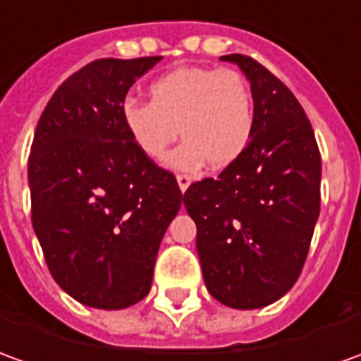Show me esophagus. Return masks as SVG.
Segmentation results:
<instances>
[{"label":"esophagus","instance_id":"obj_1","mask_svg":"<svg viewBox=\"0 0 361 361\" xmlns=\"http://www.w3.org/2000/svg\"><path fill=\"white\" fill-rule=\"evenodd\" d=\"M189 183H191V178L188 173H178V185H180L181 191H185L189 188Z\"/></svg>","mask_w":361,"mask_h":361}]
</instances>
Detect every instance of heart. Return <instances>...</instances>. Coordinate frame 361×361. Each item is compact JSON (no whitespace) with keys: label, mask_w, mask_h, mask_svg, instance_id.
Here are the masks:
<instances>
[{"label":"heart","mask_w":361,"mask_h":361,"mask_svg":"<svg viewBox=\"0 0 361 361\" xmlns=\"http://www.w3.org/2000/svg\"><path fill=\"white\" fill-rule=\"evenodd\" d=\"M150 102L127 99L123 123L137 148L162 162L170 146L183 138L170 158L178 170L203 164L221 170L244 152L254 130V97L248 80L231 68L183 66L154 80Z\"/></svg>","instance_id":"heart-1"}]
</instances>
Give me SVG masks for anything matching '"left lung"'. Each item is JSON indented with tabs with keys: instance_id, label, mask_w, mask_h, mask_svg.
<instances>
[{
	"instance_id": "1",
	"label": "left lung",
	"mask_w": 361,
	"mask_h": 361,
	"mask_svg": "<svg viewBox=\"0 0 361 361\" xmlns=\"http://www.w3.org/2000/svg\"><path fill=\"white\" fill-rule=\"evenodd\" d=\"M250 80L254 130L216 178L195 181L183 205L197 224L209 293L233 309L274 303L301 276L321 211V152L301 103L254 58L228 54Z\"/></svg>"
}]
</instances>
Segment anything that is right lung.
<instances>
[{"label": "right lung", "instance_id": "obj_1", "mask_svg": "<svg viewBox=\"0 0 361 361\" xmlns=\"http://www.w3.org/2000/svg\"><path fill=\"white\" fill-rule=\"evenodd\" d=\"M160 60L85 64L54 92L35 130L32 228L50 276L87 307L125 309L145 299L181 207L176 176L138 150L121 115L130 85Z\"/></svg>", "mask_w": 361, "mask_h": 361}]
</instances>
